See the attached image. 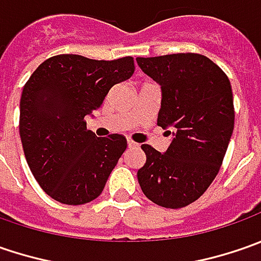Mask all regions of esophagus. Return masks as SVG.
I'll list each match as a JSON object with an SVG mask.
<instances>
[{
  "mask_svg": "<svg viewBox=\"0 0 261 261\" xmlns=\"http://www.w3.org/2000/svg\"><path fill=\"white\" fill-rule=\"evenodd\" d=\"M127 146H129V148H138V146H139V144L134 142L132 139H127Z\"/></svg>",
  "mask_w": 261,
  "mask_h": 261,
  "instance_id": "obj_1",
  "label": "esophagus"
}]
</instances>
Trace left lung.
Listing matches in <instances>:
<instances>
[{
  "label": "left lung",
  "instance_id": "obj_1",
  "mask_svg": "<svg viewBox=\"0 0 261 261\" xmlns=\"http://www.w3.org/2000/svg\"><path fill=\"white\" fill-rule=\"evenodd\" d=\"M136 61L161 86L156 123L174 129L164 154L146 144L141 146L146 161L138 170V181L151 202L180 209L205 193L222 166L236 119L231 83L215 62L200 54Z\"/></svg>",
  "mask_w": 261,
  "mask_h": 261
}]
</instances>
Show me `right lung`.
Segmentation results:
<instances>
[{
    "label": "right lung",
    "mask_w": 261,
    "mask_h": 261,
    "mask_svg": "<svg viewBox=\"0 0 261 261\" xmlns=\"http://www.w3.org/2000/svg\"><path fill=\"white\" fill-rule=\"evenodd\" d=\"M134 72L132 56L97 61L64 54L46 59L27 80L20 138L30 171L52 199L84 205L101 195L127 142L119 134L97 138L87 129L86 116Z\"/></svg>",
    "instance_id": "1"
}]
</instances>
